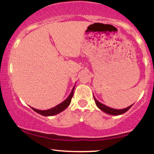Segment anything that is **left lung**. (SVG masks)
<instances>
[{
	"label": "left lung",
	"instance_id": "8db88e82",
	"mask_svg": "<svg viewBox=\"0 0 154 154\" xmlns=\"http://www.w3.org/2000/svg\"><path fill=\"white\" fill-rule=\"evenodd\" d=\"M93 97H94L95 104H96V106H98V109H100V110L103 111V112L106 113V114H110V115H120V114H124V113L126 112V111H128L132 106V105H131V106H130L125 108V109H112V108H110V107L104 105V104H103V103H100V102L95 98L94 95H93Z\"/></svg>",
	"mask_w": 154,
	"mask_h": 154
}]
</instances>
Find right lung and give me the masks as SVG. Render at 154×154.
Wrapping results in <instances>:
<instances>
[{"label":"right lung","mask_w":154,"mask_h":154,"mask_svg":"<svg viewBox=\"0 0 154 154\" xmlns=\"http://www.w3.org/2000/svg\"><path fill=\"white\" fill-rule=\"evenodd\" d=\"M75 88V86H74L73 88H72L71 93H70L69 95L68 98H67L66 100H63L62 103H59V105L56 106L52 108V109H48V110H38V109H35V108H32V107H31V108L35 111V112L38 113V114H40V115H43L45 116H54V115H56V114H59V113H61V111L65 110V109H66V108L69 106L70 103H71L72 98L73 97Z\"/></svg>","instance_id":"obj_1"}]
</instances>
